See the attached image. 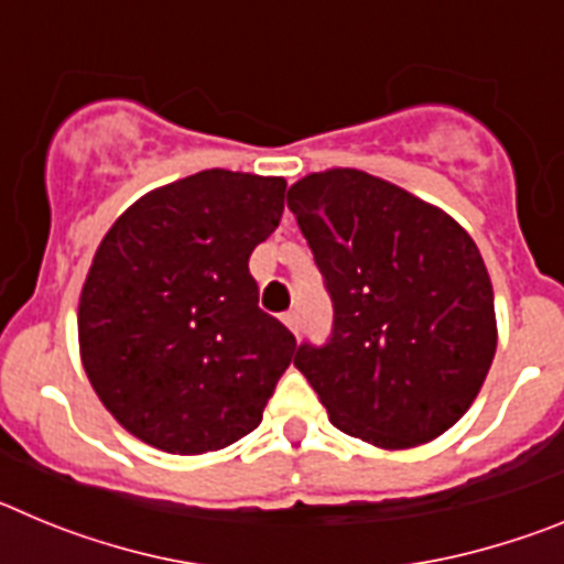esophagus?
Here are the masks:
<instances>
[{
  "label": "esophagus",
  "instance_id": "1",
  "mask_svg": "<svg viewBox=\"0 0 564 564\" xmlns=\"http://www.w3.org/2000/svg\"><path fill=\"white\" fill-rule=\"evenodd\" d=\"M282 322H285V327L293 333V336H299V327H302V318H299L296 311L285 313V316H282Z\"/></svg>",
  "mask_w": 564,
  "mask_h": 564
}]
</instances>
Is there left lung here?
I'll use <instances>...</instances> for the list:
<instances>
[{"label":"left lung","mask_w":564,"mask_h":564,"mask_svg":"<svg viewBox=\"0 0 564 564\" xmlns=\"http://www.w3.org/2000/svg\"><path fill=\"white\" fill-rule=\"evenodd\" d=\"M288 208L333 299V336L296 370L344 435L412 449L475 403L497 350L495 291L466 228L361 169L296 181Z\"/></svg>","instance_id":"obj_1"}]
</instances>
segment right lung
Here are the masks:
<instances>
[{
	"label": "right lung",
	"instance_id": "add662e5",
	"mask_svg": "<svg viewBox=\"0 0 564 564\" xmlns=\"http://www.w3.org/2000/svg\"><path fill=\"white\" fill-rule=\"evenodd\" d=\"M285 186L206 169L147 192L104 234L78 299V352L138 441L206 455L262 421L296 338L259 311L248 259L279 226Z\"/></svg>",
	"mask_w": 564,
	"mask_h": 564
}]
</instances>
